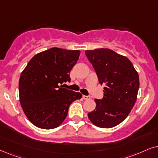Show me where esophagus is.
<instances>
[{"label": "esophagus", "mask_w": 158, "mask_h": 158, "mask_svg": "<svg viewBox=\"0 0 158 158\" xmlns=\"http://www.w3.org/2000/svg\"><path fill=\"white\" fill-rule=\"evenodd\" d=\"M82 98L84 99V100H88V99H89V97L87 96V95H83Z\"/></svg>", "instance_id": "obj_1"}]
</instances>
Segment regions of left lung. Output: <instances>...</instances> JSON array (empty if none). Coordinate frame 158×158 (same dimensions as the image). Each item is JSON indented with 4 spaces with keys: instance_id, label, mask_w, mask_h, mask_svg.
I'll return each mask as SVG.
<instances>
[{
    "instance_id": "8db88e82",
    "label": "left lung",
    "mask_w": 158,
    "mask_h": 158,
    "mask_svg": "<svg viewBox=\"0 0 158 158\" xmlns=\"http://www.w3.org/2000/svg\"><path fill=\"white\" fill-rule=\"evenodd\" d=\"M85 54L104 85V96L95 99L96 108L88 113L92 123L100 128L114 127L129 114L136 100L139 78L132 63L112 50L99 48Z\"/></svg>"
}]
</instances>
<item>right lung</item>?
Masks as SVG:
<instances>
[{
  "label": "right lung",
  "instance_id": "add662e5",
  "mask_svg": "<svg viewBox=\"0 0 158 158\" xmlns=\"http://www.w3.org/2000/svg\"><path fill=\"white\" fill-rule=\"evenodd\" d=\"M79 53V50L52 48L35 55L22 71L19 82L20 103L27 118L37 127H59L70 105L82 97L60 86L71 81L70 71Z\"/></svg>",
  "mask_w": 158,
  "mask_h": 158
}]
</instances>
